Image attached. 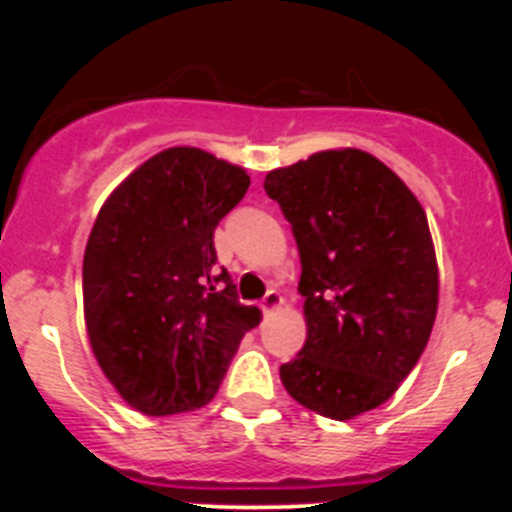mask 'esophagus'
Wrapping results in <instances>:
<instances>
[{
  "mask_svg": "<svg viewBox=\"0 0 512 512\" xmlns=\"http://www.w3.org/2000/svg\"><path fill=\"white\" fill-rule=\"evenodd\" d=\"M284 305V297L279 295V289H269L264 295V300H261V310L264 312H271V310H277V307Z\"/></svg>",
  "mask_w": 512,
  "mask_h": 512,
  "instance_id": "esophagus-1",
  "label": "esophagus"
}]
</instances>
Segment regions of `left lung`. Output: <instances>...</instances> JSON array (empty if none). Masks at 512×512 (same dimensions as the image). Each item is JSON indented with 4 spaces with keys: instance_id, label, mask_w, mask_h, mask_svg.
I'll return each mask as SVG.
<instances>
[{
    "instance_id": "8db88e82",
    "label": "left lung",
    "mask_w": 512,
    "mask_h": 512,
    "mask_svg": "<svg viewBox=\"0 0 512 512\" xmlns=\"http://www.w3.org/2000/svg\"><path fill=\"white\" fill-rule=\"evenodd\" d=\"M300 251L307 341L279 366L307 410L348 420L390 400L431 338L438 266L428 220L400 176L343 148L266 174Z\"/></svg>"
}]
</instances>
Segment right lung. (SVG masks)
Returning a JSON list of instances; mask_svg holds the SVG:
<instances>
[{
    "instance_id": "obj_1",
    "label": "right lung",
    "mask_w": 512,
    "mask_h": 512,
    "mask_svg": "<svg viewBox=\"0 0 512 512\" xmlns=\"http://www.w3.org/2000/svg\"><path fill=\"white\" fill-rule=\"evenodd\" d=\"M246 171L200 148H169L107 197L84 251V320L104 377L146 415L215 397L259 307L215 274L217 223L248 192Z\"/></svg>"
}]
</instances>
